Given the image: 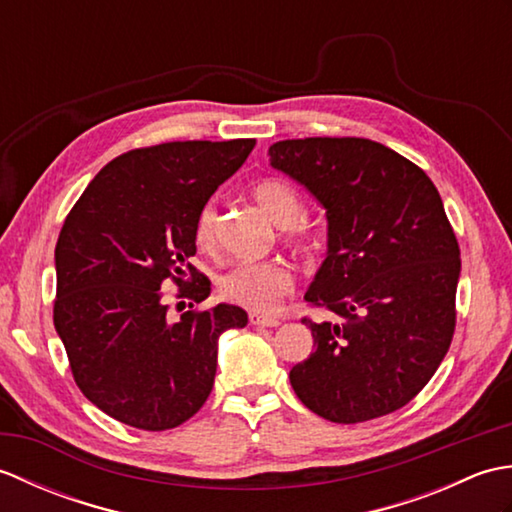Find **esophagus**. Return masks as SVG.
Segmentation results:
<instances>
[{
  "instance_id": "esophagus-1",
  "label": "esophagus",
  "mask_w": 512,
  "mask_h": 512,
  "mask_svg": "<svg viewBox=\"0 0 512 512\" xmlns=\"http://www.w3.org/2000/svg\"><path fill=\"white\" fill-rule=\"evenodd\" d=\"M248 321L253 325H262V328H277L279 325L277 317H270V314H262V312H250Z\"/></svg>"
}]
</instances>
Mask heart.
<instances>
[{"mask_svg": "<svg viewBox=\"0 0 512 512\" xmlns=\"http://www.w3.org/2000/svg\"><path fill=\"white\" fill-rule=\"evenodd\" d=\"M253 198L257 204L281 224V235L290 242L310 244L314 239L312 228L299 220L303 213L301 195L292 184L279 178H264L255 182ZM195 244L202 250H213L217 244V209L213 202H206L193 226ZM222 299L255 312H270L277 308L279 299L292 288V275L286 264L277 259L262 262H239L220 277Z\"/></svg>", "mask_w": 512, "mask_h": 512, "instance_id": "heart-1", "label": "heart"}]
</instances>
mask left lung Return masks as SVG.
Masks as SVG:
<instances>
[{
	"mask_svg": "<svg viewBox=\"0 0 512 512\" xmlns=\"http://www.w3.org/2000/svg\"><path fill=\"white\" fill-rule=\"evenodd\" d=\"M268 154L325 206L328 257L306 301L339 317L301 319L314 352L290 385L330 422L387 416L429 383L455 332L460 246L436 184L367 138L279 140Z\"/></svg>",
	"mask_w": 512,
	"mask_h": 512,
	"instance_id": "left-lung-1",
	"label": "left lung"
}]
</instances>
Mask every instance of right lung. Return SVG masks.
I'll return each instance as SVG.
<instances>
[{"instance_id":"1","label":"right lung","mask_w":512,"mask_h":512,"mask_svg":"<svg viewBox=\"0 0 512 512\" xmlns=\"http://www.w3.org/2000/svg\"><path fill=\"white\" fill-rule=\"evenodd\" d=\"M253 147L255 138H235L132 149L107 162L65 217L54 328L74 383L114 420L143 431L189 420L213 389L220 334L248 323L226 303L173 323L162 288L209 297L211 281L189 262L195 217Z\"/></svg>"}]
</instances>
